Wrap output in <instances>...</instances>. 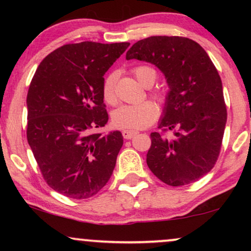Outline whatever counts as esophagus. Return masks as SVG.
<instances>
[{
  "mask_svg": "<svg viewBox=\"0 0 251 251\" xmlns=\"http://www.w3.org/2000/svg\"><path fill=\"white\" fill-rule=\"evenodd\" d=\"M137 133H138V131H136V130H123L122 136L125 139H131Z\"/></svg>",
  "mask_w": 251,
  "mask_h": 251,
  "instance_id": "esophagus-1",
  "label": "esophagus"
}]
</instances>
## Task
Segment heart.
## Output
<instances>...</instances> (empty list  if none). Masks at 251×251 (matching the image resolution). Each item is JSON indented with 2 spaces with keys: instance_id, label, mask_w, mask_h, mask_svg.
Returning <instances> with one entry per match:
<instances>
[{
  "instance_id": "obj_1",
  "label": "heart",
  "mask_w": 251,
  "mask_h": 251,
  "mask_svg": "<svg viewBox=\"0 0 251 251\" xmlns=\"http://www.w3.org/2000/svg\"><path fill=\"white\" fill-rule=\"evenodd\" d=\"M131 72L144 87H151L156 80V71L149 65H138L133 67ZM116 81H118V74L113 72L105 77L102 83V97L109 105H115L118 102ZM151 95L161 104L167 101V94L164 91L154 90L151 92ZM157 115H159V109L156 105L151 100H145L139 104L121 106L113 113L112 121L118 128L144 129L152 125Z\"/></svg>"
}]
</instances>
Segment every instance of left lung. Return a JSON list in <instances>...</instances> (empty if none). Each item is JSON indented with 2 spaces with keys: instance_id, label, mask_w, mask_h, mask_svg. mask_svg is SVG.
I'll return each instance as SVG.
<instances>
[{
  "instance_id": "left-lung-1",
  "label": "left lung",
  "mask_w": 251,
  "mask_h": 251,
  "mask_svg": "<svg viewBox=\"0 0 251 251\" xmlns=\"http://www.w3.org/2000/svg\"><path fill=\"white\" fill-rule=\"evenodd\" d=\"M126 58L155 65L170 88L159 125L162 132L151 133L147 166L170 186L199 180L217 162L227 118L215 65L200 44L183 36L140 40ZM168 129L175 133L173 140L164 136Z\"/></svg>"
}]
</instances>
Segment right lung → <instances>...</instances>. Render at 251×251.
Segmentation results:
<instances>
[{
  "instance_id": "add662e5",
  "label": "right lung",
  "mask_w": 251,
  "mask_h": 251,
  "mask_svg": "<svg viewBox=\"0 0 251 251\" xmlns=\"http://www.w3.org/2000/svg\"><path fill=\"white\" fill-rule=\"evenodd\" d=\"M129 46L65 44L44 58L30 82L27 140L44 180L65 197H94L112 176L122 133L92 131L108 121L104 74Z\"/></svg>"
}]
</instances>
